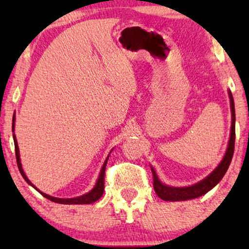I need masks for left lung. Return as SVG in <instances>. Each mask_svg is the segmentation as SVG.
<instances>
[{
	"instance_id": "obj_1",
	"label": "left lung",
	"mask_w": 249,
	"mask_h": 249,
	"mask_svg": "<svg viewBox=\"0 0 249 249\" xmlns=\"http://www.w3.org/2000/svg\"><path fill=\"white\" fill-rule=\"evenodd\" d=\"M230 98V108H231V129H230V138L229 142H228V147L224 154L222 161L220 164L210 173L206 178L200 180L199 182L195 183L193 186L188 187H172L163 183L160 178L156 175L155 170L152 168L153 172V180H154V190L160 198L166 202H179V200H188L194 199L197 197H200L205 195L207 192L214 188L217 183L221 181L223 176L226 175L228 168H229L231 160L233 156L234 151V138H236V129H234V124H236V114H234V103L233 97L230 90H228Z\"/></svg>"
}]
</instances>
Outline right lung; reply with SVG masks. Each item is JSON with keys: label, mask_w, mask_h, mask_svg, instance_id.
<instances>
[{"label": "right lung", "mask_w": 249, "mask_h": 249, "mask_svg": "<svg viewBox=\"0 0 249 249\" xmlns=\"http://www.w3.org/2000/svg\"><path fill=\"white\" fill-rule=\"evenodd\" d=\"M15 122H16V114H13V118H12V132L15 131ZM13 141H15V148H16V158H17V164H18V168H19V171L21 173L22 178L26 180L27 182L29 183L30 186L34 187L36 190H38L36 188L35 186L33 185L32 182H30V180L27 178L25 171H23L22 169V165H21V160H20V153H19V146H18V142H17V138H16V135L15 132H13ZM111 153V152H110ZM108 156L110 154L107 155V158L105 159L104 161V164L102 166L101 169V172H100V176H98L97 178V181L95 183L94 188L90 190L89 193L87 194H84V195L81 196H78V197H74V198H57V197H53V196H50L47 195V194L43 193V192H38L42 194V195L45 197V198L52 200L54 203H59V204H91L94 202H96L102 197L104 193V175H105V166H107V160H108Z\"/></svg>", "instance_id": "1"}]
</instances>
